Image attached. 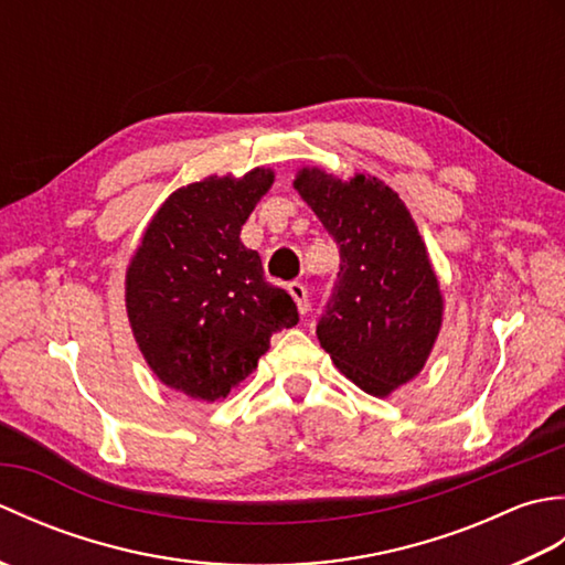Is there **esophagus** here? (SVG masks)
Returning a JSON list of instances; mask_svg holds the SVG:
<instances>
[{
    "label": "esophagus",
    "instance_id": "esophagus-1",
    "mask_svg": "<svg viewBox=\"0 0 565 565\" xmlns=\"http://www.w3.org/2000/svg\"><path fill=\"white\" fill-rule=\"evenodd\" d=\"M286 291H289L291 298L296 301L298 313L306 316L308 313V289H306V286L298 284V281H291L289 286H286Z\"/></svg>",
    "mask_w": 565,
    "mask_h": 565
}]
</instances>
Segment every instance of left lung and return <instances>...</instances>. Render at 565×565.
Here are the masks:
<instances>
[{"instance_id": "obj_1", "label": "left lung", "mask_w": 565, "mask_h": 565, "mask_svg": "<svg viewBox=\"0 0 565 565\" xmlns=\"http://www.w3.org/2000/svg\"><path fill=\"white\" fill-rule=\"evenodd\" d=\"M340 245L334 294L318 322V340L354 386L376 398L413 381L435 347L444 296L401 196L381 179H340L303 167L294 179Z\"/></svg>"}]
</instances>
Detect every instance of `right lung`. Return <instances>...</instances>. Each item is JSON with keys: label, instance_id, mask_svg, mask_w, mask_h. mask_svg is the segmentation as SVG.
<instances>
[{"label": "right lung", "instance_id": "1", "mask_svg": "<svg viewBox=\"0 0 565 565\" xmlns=\"http://www.w3.org/2000/svg\"><path fill=\"white\" fill-rule=\"evenodd\" d=\"M274 170L206 177L172 191L126 269V313L138 350L167 388L213 403L257 369L276 330L298 310L264 281L262 259L239 239Z\"/></svg>", "mask_w": 565, "mask_h": 565}]
</instances>
